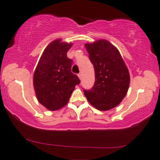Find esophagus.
Wrapping results in <instances>:
<instances>
[{
    "label": "esophagus",
    "mask_w": 160,
    "mask_h": 160,
    "mask_svg": "<svg viewBox=\"0 0 160 160\" xmlns=\"http://www.w3.org/2000/svg\"><path fill=\"white\" fill-rule=\"evenodd\" d=\"M78 77L79 78V79H80V80H82V73L78 74Z\"/></svg>",
    "instance_id": "1"
}]
</instances>
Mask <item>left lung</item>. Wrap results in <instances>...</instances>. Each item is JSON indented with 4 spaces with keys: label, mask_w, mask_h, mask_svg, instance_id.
<instances>
[{
    "label": "left lung",
    "mask_w": 160,
    "mask_h": 160,
    "mask_svg": "<svg viewBox=\"0 0 160 160\" xmlns=\"http://www.w3.org/2000/svg\"><path fill=\"white\" fill-rule=\"evenodd\" d=\"M85 48L95 69V82L90 90H84L89 103L100 111L117 106L128 93L130 73L117 49L106 39L87 43Z\"/></svg>",
    "instance_id": "8db88e82"
}]
</instances>
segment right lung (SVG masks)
Returning a JSON list of instances; mask_svg holds the SVG:
<instances>
[{"instance_id": "1", "label": "right lung", "mask_w": 160, "mask_h": 160, "mask_svg": "<svg viewBox=\"0 0 160 160\" xmlns=\"http://www.w3.org/2000/svg\"><path fill=\"white\" fill-rule=\"evenodd\" d=\"M73 43L58 38L41 54L33 74V87L38 101L49 111H58L69 101L79 78L71 73L72 61L67 52Z\"/></svg>"}]
</instances>
